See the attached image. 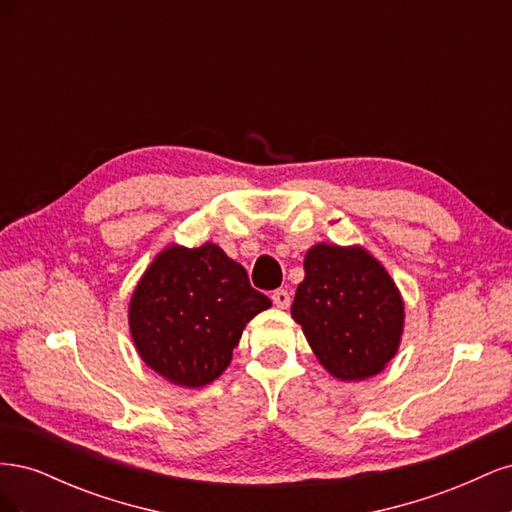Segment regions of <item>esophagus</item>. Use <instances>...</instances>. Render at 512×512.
Wrapping results in <instances>:
<instances>
[{"mask_svg": "<svg viewBox=\"0 0 512 512\" xmlns=\"http://www.w3.org/2000/svg\"><path fill=\"white\" fill-rule=\"evenodd\" d=\"M271 299H273V303H275L277 307L286 309V307L290 305V292H288V290H284V288H280V290H273Z\"/></svg>", "mask_w": 512, "mask_h": 512, "instance_id": "obj_1", "label": "esophagus"}]
</instances>
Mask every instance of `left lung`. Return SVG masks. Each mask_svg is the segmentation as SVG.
Instances as JSON below:
<instances>
[{
	"label": "left lung",
	"instance_id": "left-lung-1",
	"mask_svg": "<svg viewBox=\"0 0 512 512\" xmlns=\"http://www.w3.org/2000/svg\"><path fill=\"white\" fill-rule=\"evenodd\" d=\"M303 267L290 312L318 361L339 380L376 376L404 329V303L389 273L361 247L327 243L312 247Z\"/></svg>",
	"mask_w": 512,
	"mask_h": 512
}]
</instances>
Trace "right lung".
Segmentation results:
<instances>
[{"label":"right lung","mask_w":512,"mask_h":512,"mask_svg":"<svg viewBox=\"0 0 512 512\" xmlns=\"http://www.w3.org/2000/svg\"><path fill=\"white\" fill-rule=\"evenodd\" d=\"M271 307L239 262L218 245L164 250L130 301V333L141 359L179 386L198 389L232 359L243 327Z\"/></svg>","instance_id":"right-lung-1"}]
</instances>
